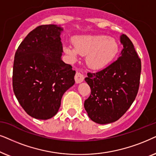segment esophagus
Instances as JSON below:
<instances>
[{"label":"esophagus","instance_id":"34e87169","mask_svg":"<svg viewBox=\"0 0 156 156\" xmlns=\"http://www.w3.org/2000/svg\"><path fill=\"white\" fill-rule=\"evenodd\" d=\"M84 80V76L80 73L77 72L76 76H75V80H76V83H80L83 81Z\"/></svg>","mask_w":156,"mask_h":156}]
</instances>
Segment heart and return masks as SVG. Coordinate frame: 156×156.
I'll return each mask as SVG.
<instances>
[{"label": "heart", "instance_id": "heart-1", "mask_svg": "<svg viewBox=\"0 0 156 156\" xmlns=\"http://www.w3.org/2000/svg\"><path fill=\"white\" fill-rule=\"evenodd\" d=\"M73 45L64 44L63 51L76 61L80 55H86V63L90 69L100 70L108 66L118 53V43L105 35H81L73 39Z\"/></svg>", "mask_w": 156, "mask_h": 156}]
</instances>
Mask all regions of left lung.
<instances>
[{
	"label": "left lung",
	"mask_w": 156,
	"mask_h": 156,
	"mask_svg": "<svg viewBox=\"0 0 156 156\" xmlns=\"http://www.w3.org/2000/svg\"><path fill=\"white\" fill-rule=\"evenodd\" d=\"M120 41L123 49L118 59L101 71L88 73L85 78L91 93L85 101L84 108L89 118L98 124L119 119L133 103L138 91L140 59L126 35L120 36Z\"/></svg>",
	"instance_id": "8db88e82"
}]
</instances>
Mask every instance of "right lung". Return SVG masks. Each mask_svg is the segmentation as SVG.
Segmentation results:
<instances>
[{
    "instance_id": "obj_1",
    "label": "right lung",
    "mask_w": 156,
    "mask_h": 156,
    "mask_svg": "<svg viewBox=\"0 0 156 156\" xmlns=\"http://www.w3.org/2000/svg\"><path fill=\"white\" fill-rule=\"evenodd\" d=\"M57 25H43L33 30L16 52L13 88L24 111L39 120L58 113L63 95L75 83L76 71L62 61L61 35Z\"/></svg>"
}]
</instances>
